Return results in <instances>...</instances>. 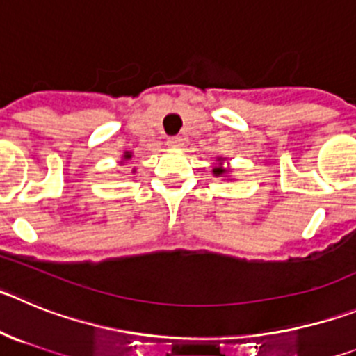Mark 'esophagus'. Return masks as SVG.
I'll use <instances>...</instances> for the list:
<instances>
[{
	"instance_id": "1",
	"label": "esophagus",
	"mask_w": 356,
	"mask_h": 356,
	"mask_svg": "<svg viewBox=\"0 0 356 356\" xmlns=\"http://www.w3.org/2000/svg\"><path fill=\"white\" fill-rule=\"evenodd\" d=\"M166 145L170 147V149H179L182 145V140L179 136H172V138L166 140Z\"/></svg>"
}]
</instances>
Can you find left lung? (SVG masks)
Segmentation results:
<instances>
[{
    "label": "left lung",
    "mask_w": 356,
    "mask_h": 356,
    "mask_svg": "<svg viewBox=\"0 0 356 356\" xmlns=\"http://www.w3.org/2000/svg\"><path fill=\"white\" fill-rule=\"evenodd\" d=\"M225 161H227L225 158H216V163H214V166H213V175L214 177H225L227 181H232V177H229V175H227V174H230V170H232V168H229V166L223 165Z\"/></svg>",
    "instance_id": "1"
}]
</instances>
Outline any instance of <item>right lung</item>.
Returning a JSON list of instances; mask_svg holds the SVG:
<instances>
[{
  "label": "right lung",
  "mask_w": 356,
  "mask_h": 356,
  "mask_svg": "<svg viewBox=\"0 0 356 356\" xmlns=\"http://www.w3.org/2000/svg\"><path fill=\"white\" fill-rule=\"evenodd\" d=\"M133 159V152L131 150H124V154H122V159H120V165H126L127 161H131ZM136 172V168H133V174Z\"/></svg>",
  "instance_id": "add662e5"
}]
</instances>
